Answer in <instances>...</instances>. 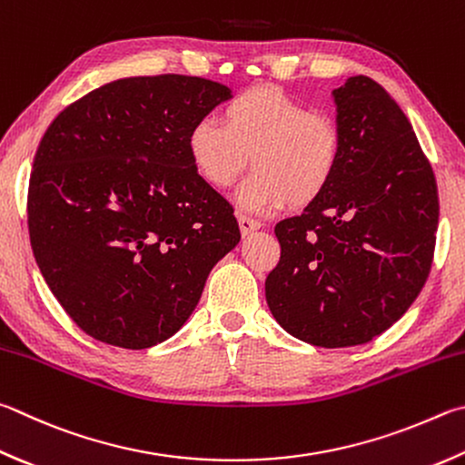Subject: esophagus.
Listing matches in <instances>:
<instances>
[{
  "label": "esophagus",
  "mask_w": 465,
  "mask_h": 465,
  "mask_svg": "<svg viewBox=\"0 0 465 465\" xmlns=\"http://www.w3.org/2000/svg\"><path fill=\"white\" fill-rule=\"evenodd\" d=\"M238 222H240V230H242L243 235H248V233H252V232L258 230V227H260L258 219L248 217V215H243V213H238Z\"/></svg>",
  "instance_id": "1"
}]
</instances>
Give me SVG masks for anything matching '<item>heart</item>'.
<instances>
[{"instance_id":"b5f03b06","label":"heart","mask_w":465,"mask_h":465,"mask_svg":"<svg viewBox=\"0 0 465 465\" xmlns=\"http://www.w3.org/2000/svg\"><path fill=\"white\" fill-rule=\"evenodd\" d=\"M197 173L227 189L252 166L240 203L252 211L315 201L333 181L341 156V134L333 117L313 112L289 93L270 87L240 91L223 105V122L205 115L187 138Z\"/></svg>"}]
</instances>
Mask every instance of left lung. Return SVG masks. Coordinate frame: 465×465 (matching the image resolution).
Masks as SVG:
<instances>
[{
    "label": "left lung",
    "mask_w": 465,
    "mask_h": 465,
    "mask_svg": "<svg viewBox=\"0 0 465 465\" xmlns=\"http://www.w3.org/2000/svg\"><path fill=\"white\" fill-rule=\"evenodd\" d=\"M341 156L333 181L274 233L266 302L291 335L360 345L396 323L429 276L439 223L433 168L396 101L364 74L333 91Z\"/></svg>",
    "instance_id": "left-lung-1"
}]
</instances>
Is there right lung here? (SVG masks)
I'll return each mask as SVG.
<instances>
[{
	"label": "right lung",
	"mask_w": 465,
	"mask_h": 465,
	"mask_svg": "<svg viewBox=\"0 0 465 465\" xmlns=\"http://www.w3.org/2000/svg\"><path fill=\"white\" fill-rule=\"evenodd\" d=\"M230 97L187 74L128 77L73 101L42 136L32 252L66 315L97 341L146 350L168 340L240 242L233 207L187 146L193 124Z\"/></svg>",
	"instance_id": "1"
}]
</instances>
